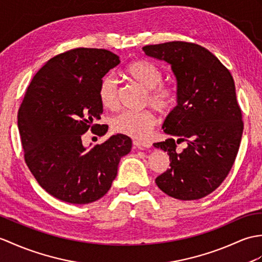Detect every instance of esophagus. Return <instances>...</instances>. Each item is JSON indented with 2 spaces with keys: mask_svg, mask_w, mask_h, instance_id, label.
Returning <instances> with one entry per match:
<instances>
[{
  "mask_svg": "<svg viewBox=\"0 0 262 262\" xmlns=\"http://www.w3.org/2000/svg\"><path fill=\"white\" fill-rule=\"evenodd\" d=\"M133 143L138 149H147L151 146V144L149 142H141V141H136V139Z\"/></svg>",
  "mask_w": 262,
  "mask_h": 262,
  "instance_id": "34e87169",
  "label": "esophagus"
}]
</instances>
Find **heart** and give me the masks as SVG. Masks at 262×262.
<instances>
[{
    "mask_svg": "<svg viewBox=\"0 0 262 262\" xmlns=\"http://www.w3.org/2000/svg\"><path fill=\"white\" fill-rule=\"evenodd\" d=\"M125 74L133 82L146 89L145 102L162 114L168 113L175 105L176 95L172 87L162 82V72L147 61H134L126 67ZM101 105L116 111L119 107L117 82L112 76L102 78L98 88ZM156 124L155 115L150 111L124 112L113 120V129L138 141L146 139Z\"/></svg>",
    "mask_w": 262,
    "mask_h": 262,
    "instance_id": "heart-1",
    "label": "heart"
}]
</instances>
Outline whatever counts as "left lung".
<instances>
[{
    "instance_id": "1",
    "label": "left lung",
    "mask_w": 262,
    "mask_h": 262,
    "mask_svg": "<svg viewBox=\"0 0 262 262\" xmlns=\"http://www.w3.org/2000/svg\"><path fill=\"white\" fill-rule=\"evenodd\" d=\"M143 51L171 66L178 87V105L163 124L171 137L154 144L171 161L156 184L174 199H202L221 185L239 150L243 121L233 78L213 53L191 42L145 46ZM180 141L187 142L182 152L176 149Z\"/></svg>"
}]
</instances>
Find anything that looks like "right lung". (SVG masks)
Segmentation results:
<instances>
[{
  "label": "right lung",
  "mask_w": 262,
  "mask_h": 262,
  "mask_svg": "<svg viewBox=\"0 0 262 262\" xmlns=\"http://www.w3.org/2000/svg\"><path fill=\"white\" fill-rule=\"evenodd\" d=\"M120 63L105 49L77 48L60 53L33 77L17 113L24 161L40 186L72 204H87L109 191L118 164L132 139L117 134L87 148L89 129L105 135L96 124L102 114L98 88L102 77Z\"/></svg>",
  "instance_id": "obj_1"
}]
</instances>
